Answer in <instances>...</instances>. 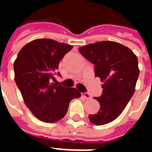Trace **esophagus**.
<instances>
[{
  "label": "esophagus",
  "mask_w": 152,
  "mask_h": 152,
  "mask_svg": "<svg viewBox=\"0 0 152 152\" xmlns=\"http://www.w3.org/2000/svg\"><path fill=\"white\" fill-rule=\"evenodd\" d=\"M82 97H84V98H86V100H89V99H91V98H92L91 95H90L89 93H87V92H84V93H82Z\"/></svg>",
  "instance_id": "1"
}]
</instances>
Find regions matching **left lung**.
I'll return each mask as SVG.
<instances>
[{
  "mask_svg": "<svg viewBox=\"0 0 152 152\" xmlns=\"http://www.w3.org/2000/svg\"><path fill=\"white\" fill-rule=\"evenodd\" d=\"M79 52L94 64L95 76L100 78L102 94L95 97L100 109L90 114L93 124L110 123L123 112L133 96L140 70L133 51L113 41H102L80 47Z\"/></svg>",
  "mask_w": 152,
  "mask_h": 152,
  "instance_id": "1",
  "label": "left lung"
}]
</instances>
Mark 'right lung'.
<instances>
[{
  "label": "right lung",
  "mask_w": 152,
  "mask_h": 152,
  "mask_svg": "<svg viewBox=\"0 0 152 152\" xmlns=\"http://www.w3.org/2000/svg\"><path fill=\"white\" fill-rule=\"evenodd\" d=\"M71 49L70 45L39 39L23 46L14 61L15 81L26 106L45 123L64 118L71 99L81 97L76 88L51 83L60 61Z\"/></svg>",
  "instance_id": "right-lung-1"
}]
</instances>
